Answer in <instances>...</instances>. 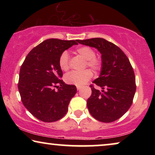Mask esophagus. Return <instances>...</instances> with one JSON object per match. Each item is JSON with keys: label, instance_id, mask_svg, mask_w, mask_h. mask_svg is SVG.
I'll use <instances>...</instances> for the list:
<instances>
[{"label": "esophagus", "instance_id": "34e87169", "mask_svg": "<svg viewBox=\"0 0 155 155\" xmlns=\"http://www.w3.org/2000/svg\"><path fill=\"white\" fill-rule=\"evenodd\" d=\"M81 87H80V86H77V90H78V91H80V90H81Z\"/></svg>", "mask_w": 155, "mask_h": 155}]
</instances>
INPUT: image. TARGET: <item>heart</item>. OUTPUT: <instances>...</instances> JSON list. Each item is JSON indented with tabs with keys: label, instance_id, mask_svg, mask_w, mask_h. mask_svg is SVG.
I'll return each mask as SVG.
<instances>
[{
	"label": "heart",
	"instance_id": "obj_1",
	"mask_svg": "<svg viewBox=\"0 0 155 155\" xmlns=\"http://www.w3.org/2000/svg\"><path fill=\"white\" fill-rule=\"evenodd\" d=\"M76 52L86 60V65L93 71H98L101 69L102 62L100 58L95 57V51L88 46H81L76 49ZM58 64L62 71H66L69 69L70 58L68 53L66 51H63L59 57ZM92 73L90 70L83 71H72L66 74L65 80L67 83L75 84L76 86H82L91 79Z\"/></svg>",
	"mask_w": 155,
	"mask_h": 155
}]
</instances>
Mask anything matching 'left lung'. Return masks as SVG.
Here are the masks:
<instances>
[{
	"label": "left lung",
	"instance_id": "8db88e82",
	"mask_svg": "<svg viewBox=\"0 0 155 155\" xmlns=\"http://www.w3.org/2000/svg\"><path fill=\"white\" fill-rule=\"evenodd\" d=\"M77 41L97 48L101 55L100 75L93 81L101 90L90 85L92 94L87 101L89 111L101 122L115 121L130 107L136 90L130 61L119 47L102 38Z\"/></svg>",
	"mask_w": 155,
	"mask_h": 155
}]
</instances>
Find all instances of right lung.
I'll return each mask as SVG.
<instances>
[{"mask_svg":"<svg viewBox=\"0 0 155 155\" xmlns=\"http://www.w3.org/2000/svg\"><path fill=\"white\" fill-rule=\"evenodd\" d=\"M76 41L46 39L29 53L20 68L18 90L21 99L25 108L41 121L62 118L77 92L75 85L60 80L63 72L58 64L61 54L77 44Z\"/></svg>","mask_w":155,"mask_h":155,"instance_id":"obj_1","label":"right lung"}]
</instances>
